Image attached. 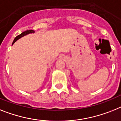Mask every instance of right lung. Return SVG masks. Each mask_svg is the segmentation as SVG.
I'll return each mask as SVG.
<instances>
[{
    "label": "right lung",
    "instance_id": "1",
    "mask_svg": "<svg viewBox=\"0 0 121 121\" xmlns=\"http://www.w3.org/2000/svg\"><path fill=\"white\" fill-rule=\"evenodd\" d=\"M35 33V31L34 30H27V31H25L23 32V33H22L20 35H19L18 36H17L14 39L13 41L12 44H13L15 43L19 39H20L21 38H22V37L25 36L27 35H29V34Z\"/></svg>",
    "mask_w": 121,
    "mask_h": 121
}]
</instances>
